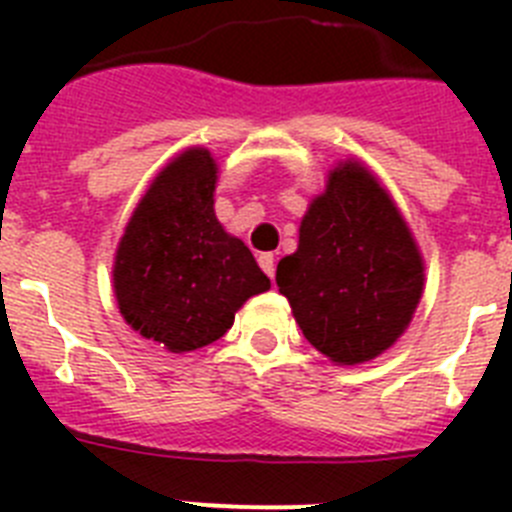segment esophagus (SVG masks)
I'll use <instances>...</instances> for the list:
<instances>
[{
	"instance_id": "esophagus-1",
	"label": "esophagus",
	"mask_w": 512,
	"mask_h": 512,
	"mask_svg": "<svg viewBox=\"0 0 512 512\" xmlns=\"http://www.w3.org/2000/svg\"><path fill=\"white\" fill-rule=\"evenodd\" d=\"M259 266L269 274V279L274 282V274H277V261H274V253H261Z\"/></svg>"
}]
</instances>
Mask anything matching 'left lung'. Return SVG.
I'll return each instance as SVG.
<instances>
[{
	"label": "left lung",
	"instance_id": "left-lung-1",
	"mask_svg": "<svg viewBox=\"0 0 512 512\" xmlns=\"http://www.w3.org/2000/svg\"><path fill=\"white\" fill-rule=\"evenodd\" d=\"M277 287L307 341L338 366L377 359L423 297L425 261L390 192L359 158H343L312 197Z\"/></svg>",
	"mask_w": 512,
	"mask_h": 512
}]
</instances>
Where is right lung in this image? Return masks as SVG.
<instances>
[{
	"label": "right lung",
	"instance_id": "add662e5",
	"mask_svg": "<svg viewBox=\"0 0 512 512\" xmlns=\"http://www.w3.org/2000/svg\"><path fill=\"white\" fill-rule=\"evenodd\" d=\"M217 174L207 148L176 153L117 243L112 289L120 315L171 354L225 336L243 302L271 287L246 243L217 220Z\"/></svg>",
	"mask_w": 512,
	"mask_h": 512
}]
</instances>
